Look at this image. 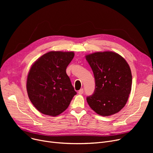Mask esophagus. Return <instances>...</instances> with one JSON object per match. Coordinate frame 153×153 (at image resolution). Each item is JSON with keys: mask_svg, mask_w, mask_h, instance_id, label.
I'll use <instances>...</instances> for the list:
<instances>
[{"mask_svg": "<svg viewBox=\"0 0 153 153\" xmlns=\"http://www.w3.org/2000/svg\"><path fill=\"white\" fill-rule=\"evenodd\" d=\"M78 93H79V94H82L84 93V89H80V90L79 91Z\"/></svg>", "mask_w": 153, "mask_h": 153, "instance_id": "obj_1", "label": "esophagus"}]
</instances>
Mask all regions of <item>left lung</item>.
Instances as JSON below:
<instances>
[{"instance_id":"left-lung-1","label":"left lung","mask_w":153,"mask_h":153,"mask_svg":"<svg viewBox=\"0 0 153 153\" xmlns=\"http://www.w3.org/2000/svg\"><path fill=\"white\" fill-rule=\"evenodd\" d=\"M95 78L94 94L87 97L90 107L97 114L107 117L121 110L131 90L132 76L125 59L112 51L85 56Z\"/></svg>"}]
</instances>
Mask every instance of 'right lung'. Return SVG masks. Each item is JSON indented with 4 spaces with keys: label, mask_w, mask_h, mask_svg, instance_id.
<instances>
[{
    "label": "right lung",
    "mask_w": 153,
    "mask_h": 153,
    "mask_svg": "<svg viewBox=\"0 0 153 153\" xmlns=\"http://www.w3.org/2000/svg\"><path fill=\"white\" fill-rule=\"evenodd\" d=\"M74 56V52L50 51L31 66L27 91L31 103L43 114H61L77 94L66 71Z\"/></svg>",
    "instance_id": "obj_1"
}]
</instances>
